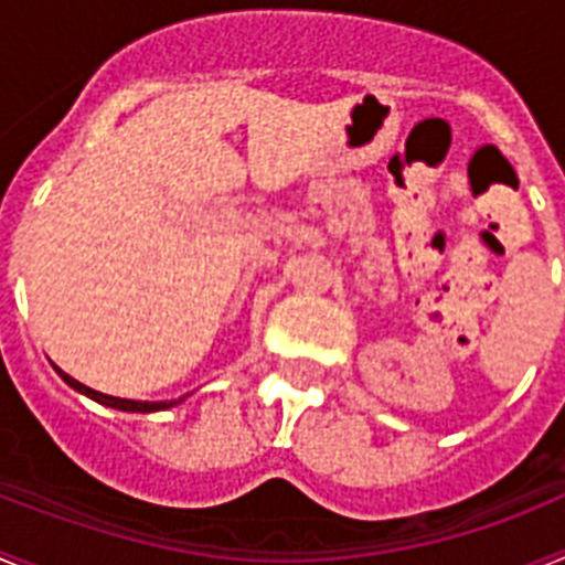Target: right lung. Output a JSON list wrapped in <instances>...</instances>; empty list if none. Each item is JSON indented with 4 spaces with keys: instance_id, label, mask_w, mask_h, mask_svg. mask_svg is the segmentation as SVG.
Returning a JSON list of instances; mask_svg holds the SVG:
<instances>
[{
    "instance_id": "1",
    "label": "right lung",
    "mask_w": 565,
    "mask_h": 565,
    "mask_svg": "<svg viewBox=\"0 0 565 565\" xmlns=\"http://www.w3.org/2000/svg\"><path fill=\"white\" fill-rule=\"evenodd\" d=\"M53 367H56V364H53ZM56 373L64 379V382L70 384V387H73V391L82 393V396L93 398V402L104 404V407H113V411H124V413H158V411H169V407H174V404H181L183 398H186V396H181V398H174V402H135V398H118V396H107V393L93 391V387L82 384V382H78V379L67 376V373H64L62 367H56Z\"/></svg>"
}]
</instances>
